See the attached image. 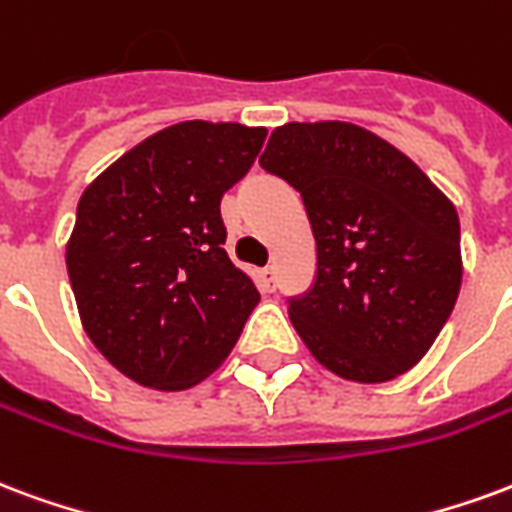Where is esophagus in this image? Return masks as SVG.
Returning <instances> with one entry per match:
<instances>
[{"label":"esophagus","mask_w":512,"mask_h":512,"mask_svg":"<svg viewBox=\"0 0 512 512\" xmlns=\"http://www.w3.org/2000/svg\"><path fill=\"white\" fill-rule=\"evenodd\" d=\"M257 282H260V287H263L266 293H274V290H276V271H274V268H260V271H257Z\"/></svg>","instance_id":"obj_1"}]
</instances>
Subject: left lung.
Listing matches in <instances>:
<instances>
[{"label":"left lung","instance_id":"obj_1","mask_svg":"<svg viewBox=\"0 0 512 512\" xmlns=\"http://www.w3.org/2000/svg\"><path fill=\"white\" fill-rule=\"evenodd\" d=\"M260 165L301 192L317 244L290 320L344 380L388 382L429 352L461 287L456 206L415 162L350 121H290Z\"/></svg>","mask_w":512,"mask_h":512}]
</instances>
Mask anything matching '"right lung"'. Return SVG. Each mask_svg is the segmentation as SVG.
Instances as JSON below:
<instances>
[{"mask_svg": "<svg viewBox=\"0 0 512 512\" xmlns=\"http://www.w3.org/2000/svg\"><path fill=\"white\" fill-rule=\"evenodd\" d=\"M266 127L181 121L83 189L67 274L83 331L138 385L184 391L217 372L260 301L225 252L219 203Z\"/></svg>", "mask_w": 512, "mask_h": 512, "instance_id": "obj_1", "label": "right lung"}]
</instances>
